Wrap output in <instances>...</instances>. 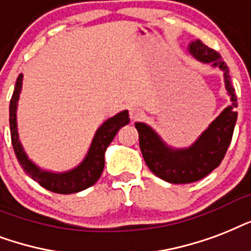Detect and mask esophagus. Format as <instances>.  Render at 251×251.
Segmentation results:
<instances>
[{
	"mask_svg": "<svg viewBox=\"0 0 251 251\" xmlns=\"http://www.w3.org/2000/svg\"><path fill=\"white\" fill-rule=\"evenodd\" d=\"M140 115H141V110H140L139 107H136V106H132V107L129 108V118H131V120L139 119Z\"/></svg>",
	"mask_w": 251,
	"mask_h": 251,
	"instance_id": "obj_1",
	"label": "esophagus"
}]
</instances>
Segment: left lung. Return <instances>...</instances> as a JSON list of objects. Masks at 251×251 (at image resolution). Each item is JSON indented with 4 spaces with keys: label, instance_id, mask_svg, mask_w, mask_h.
Listing matches in <instances>:
<instances>
[{
    "label": "left lung",
    "instance_id": "left-lung-1",
    "mask_svg": "<svg viewBox=\"0 0 251 251\" xmlns=\"http://www.w3.org/2000/svg\"><path fill=\"white\" fill-rule=\"evenodd\" d=\"M187 51L198 61L211 64L224 73L226 93L230 97V106L225 107L216 119L201 132L188 147L176 148L162 140L151 126L136 122L139 132L140 149L145 164L151 172L169 183H191L204 178L221 164L232 140L237 122V97L232 86L229 68L215 50L196 39L187 47Z\"/></svg>",
    "mask_w": 251,
    "mask_h": 251
}]
</instances>
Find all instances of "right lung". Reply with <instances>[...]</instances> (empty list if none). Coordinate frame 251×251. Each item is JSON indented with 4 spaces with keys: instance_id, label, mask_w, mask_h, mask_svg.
<instances>
[{
    "instance_id": "1",
    "label": "right lung",
    "mask_w": 251,
    "mask_h": 251,
    "mask_svg": "<svg viewBox=\"0 0 251 251\" xmlns=\"http://www.w3.org/2000/svg\"><path fill=\"white\" fill-rule=\"evenodd\" d=\"M23 75H19L15 82L14 93L11 97L9 107V122H10L11 144L14 148L15 156L18 158L19 165L22 166L27 176L38 182L42 187L47 188L56 194H73L86 190L99 179L104 168V153L111 144L115 135L120 128L129 123V116L127 110L118 112L112 118H108L100 127L95 131L91 140L90 147L86 156L75 168L67 172H51L40 168L31 160L25 151L19 140L18 124H17V108H18L19 94L22 90Z\"/></svg>"
}]
</instances>
